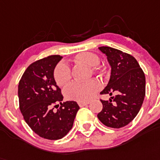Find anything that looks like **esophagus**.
Segmentation results:
<instances>
[{
	"label": "esophagus",
	"instance_id": "1",
	"mask_svg": "<svg viewBox=\"0 0 160 160\" xmlns=\"http://www.w3.org/2000/svg\"><path fill=\"white\" fill-rule=\"evenodd\" d=\"M88 102H78V105L80 107H84V106H87L88 104Z\"/></svg>",
	"mask_w": 160,
	"mask_h": 160
}]
</instances>
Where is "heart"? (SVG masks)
Wrapping results in <instances>:
<instances>
[{
	"mask_svg": "<svg viewBox=\"0 0 160 160\" xmlns=\"http://www.w3.org/2000/svg\"><path fill=\"white\" fill-rule=\"evenodd\" d=\"M74 61L76 63L89 67L92 72H98L102 69L99 64V57L92 52H81L76 55ZM53 78L58 86H65L72 79V72L68 65L59 62L53 70ZM101 88V84L97 80H90L86 82H72L64 88V96L68 100L86 102L90 100Z\"/></svg>",
	"mask_w": 160,
	"mask_h": 160,
	"instance_id": "1",
	"label": "heart"
}]
</instances>
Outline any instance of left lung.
I'll list each match as a JSON object with an SVG mask.
<instances>
[{
	"label": "left lung",
	"instance_id": "left-lung-1",
	"mask_svg": "<svg viewBox=\"0 0 160 160\" xmlns=\"http://www.w3.org/2000/svg\"><path fill=\"white\" fill-rule=\"evenodd\" d=\"M111 67L109 83L100 94L117 92L110 101L100 99L102 110L98 118L104 125L120 128L136 117L146 95L145 74L131 54L108 46L99 47Z\"/></svg>",
	"mask_w": 160,
	"mask_h": 160
}]
</instances>
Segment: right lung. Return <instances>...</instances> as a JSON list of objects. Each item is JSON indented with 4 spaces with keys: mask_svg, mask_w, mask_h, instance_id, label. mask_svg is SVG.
<instances>
[{
    "mask_svg": "<svg viewBox=\"0 0 160 160\" xmlns=\"http://www.w3.org/2000/svg\"><path fill=\"white\" fill-rule=\"evenodd\" d=\"M62 58L50 55L32 62L18 83L19 109L24 120L35 133L48 140L65 137L80 109L74 101L62 102L61 88L55 82L53 70Z\"/></svg>",
    "mask_w": 160,
    "mask_h": 160,
    "instance_id": "obj_1",
    "label": "right lung"
}]
</instances>
